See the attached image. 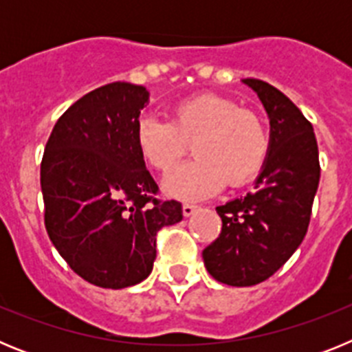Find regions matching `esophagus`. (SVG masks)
Returning <instances> with one entry per match:
<instances>
[{
	"label": "esophagus",
	"mask_w": 352,
	"mask_h": 352,
	"mask_svg": "<svg viewBox=\"0 0 352 352\" xmlns=\"http://www.w3.org/2000/svg\"><path fill=\"white\" fill-rule=\"evenodd\" d=\"M197 210L199 206H195V204H190V203L183 204V214H185V217H192Z\"/></svg>",
	"instance_id": "esophagus-1"
}]
</instances>
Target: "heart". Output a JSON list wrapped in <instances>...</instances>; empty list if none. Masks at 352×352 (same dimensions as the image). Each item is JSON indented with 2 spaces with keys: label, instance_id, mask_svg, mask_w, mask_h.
<instances>
[{
  "label": "heart",
  "instance_id": "heart-1",
  "mask_svg": "<svg viewBox=\"0 0 352 352\" xmlns=\"http://www.w3.org/2000/svg\"><path fill=\"white\" fill-rule=\"evenodd\" d=\"M141 157L158 173H169L192 142L195 158L166 179V190L182 199L213 195L223 185L243 186L256 178L270 153L263 121L238 102L201 93L176 102L169 121L144 116L135 129Z\"/></svg>",
  "mask_w": 352,
  "mask_h": 352
}]
</instances>
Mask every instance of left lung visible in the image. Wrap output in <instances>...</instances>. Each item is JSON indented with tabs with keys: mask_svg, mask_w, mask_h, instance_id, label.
Instances as JSON below:
<instances>
[{
	"mask_svg": "<svg viewBox=\"0 0 352 352\" xmlns=\"http://www.w3.org/2000/svg\"><path fill=\"white\" fill-rule=\"evenodd\" d=\"M270 118V153L254 190L217 208L222 231L203 250L214 280L234 287L264 282L303 241L321 166L312 123L272 84L243 79Z\"/></svg>",
	"mask_w": 352,
	"mask_h": 352,
	"instance_id": "left-lung-1",
	"label": "left lung"
}]
</instances>
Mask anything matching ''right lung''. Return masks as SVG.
<instances>
[{
  "label": "right lung",
  "instance_id": "right-lung-1",
  "mask_svg": "<svg viewBox=\"0 0 352 352\" xmlns=\"http://www.w3.org/2000/svg\"><path fill=\"white\" fill-rule=\"evenodd\" d=\"M144 86L111 82L72 104L56 121L42 166L43 220L56 250L80 278L123 289L153 270L157 232L183 219L160 201L135 142Z\"/></svg>",
  "mask_w": 352,
  "mask_h": 352
}]
</instances>
